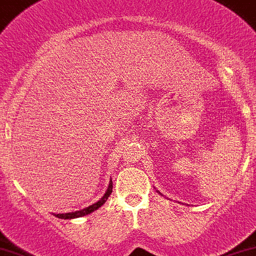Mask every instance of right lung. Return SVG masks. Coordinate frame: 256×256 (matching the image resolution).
<instances>
[{
    "label": "right lung",
    "mask_w": 256,
    "mask_h": 256,
    "mask_svg": "<svg viewBox=\"0 0 256 256\" xmlns=\"http://www.w3.org/2000/svg\"><path fill=\"white\" fill-rule=\"evenodd\" d=\"M111 193H112V180H111V182H110V186H108V188H107V190H106V193H104V196L101 198V200H98V202H96V204H93L92 206L87 207V208L80 210V211L68 212V214H56V216L58 217V218L69 220V218H77V217H82V216H86V214H92L93 211H96V210H98L100 207H101L102 204H104V202H106L107 198L110 197V194H111Z\"/></svg>",
    "instance_id": "obj_1"
}]
</instances>
